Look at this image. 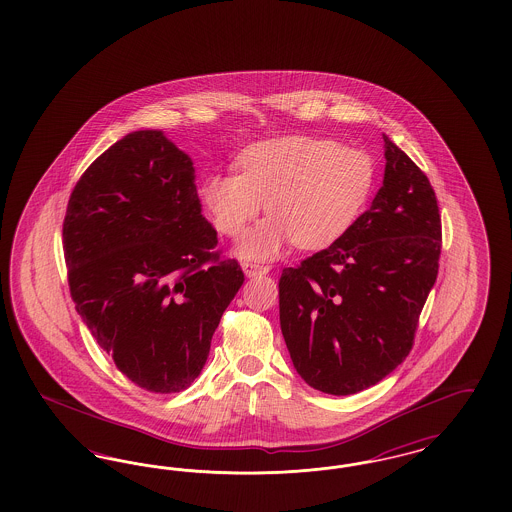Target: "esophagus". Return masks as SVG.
Instances as JSON below:
<instances>
[{"mask_svg":"<svg viewBox=\"0 0 512 512\" xmlns=\"http://www.w3.org/2000/svg\"><path fill=\"white\" fill-rule=\"evenodd\" d=\"M242 268H244V272H246L247 278H255V276H261V274H266L270 268L265 265H259V263H251V261H244L242 263Z\"/></svg>","mask_w":512,"mask_h":512,"instance_id":"obj_1","label":"esophagus"}]
</instances>
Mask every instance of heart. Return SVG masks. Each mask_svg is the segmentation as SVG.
<instances>
[{"instance_id":"b5f03b06","label":"heart","mask_w":512,"mask_h":512,"mask_svg":"<svg viewBox=\"0 0 512 512\" xmlns=\"http://www.w3.org/2000/svg\"><path fill=\"white\" fill-rule=\"evenodd\" d=\"M238 169L209 175L202 196L217 230L234 240L266 204L270 217L242 246L249 259H270L289 240L301 249L331 246L354 225L375 184L368 152L314 137L253 144Z\"/></svg>"}]
</instances>
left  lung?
<instances>
[{"label":"left lung","instance_id":"8db88e82","mask_svg":"<svg viewBox=\"0 0 512 512\" xmlns=\"http://www.w3.org/2000/svg\"><path fill=\"white\" fill-rule=\"evenodd\" d=\"M385 139L375 200L331 246L282 270L280 326L312 389L347 396L398 368L438 276L442 221L427 175Z\"/></svg>","mask_w":512,"mask_h":512}]
</instances>
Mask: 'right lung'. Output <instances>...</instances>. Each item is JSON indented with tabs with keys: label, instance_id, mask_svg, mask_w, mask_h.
Masks as SVG:
<instances>
[{
	"label": "right lung",
	"instance_id": "right-lung-1",
	"mask_svg": "<svg viewBox=\"0 0 512 512\" xmlns=\"http://www.w3.org/2000/svg\"><path fill=\"white\" fill-rule=\"evenodd\" d=\"M62 244L72 301L116 368L148 392L190 387L244 284L202 215L190 158L162 131L112 144L74 186Z\"/></svg>",
	"mask_w": 512,
	"mask_h": 512
}]
</instances>
